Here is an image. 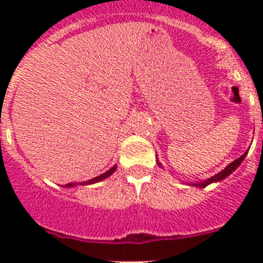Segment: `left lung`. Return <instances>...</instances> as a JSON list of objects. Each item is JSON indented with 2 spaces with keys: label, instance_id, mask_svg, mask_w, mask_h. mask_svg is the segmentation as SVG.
I'll list each match as a JSON object with an SVG mask.
<instances>
[{
  "label": "left lung",
  "instance_id": "8db88e82",
  "mask_svg": "<svg viewBox=\"0 0 263 263\" xmlns=\"http://www.w3.org/2000/svg\"><path fill=\"white\" fill-rule=\"evenodd\" d=\"M246 154H247V153H246ZM246 154H243V156H241V157H239L237 160L233 161L232 164H229L228 166H227V168L224 169V171H221V172L217 173L216 176H213V177H210V179L206 180V181H203V183H198V184L192 183V185H196V187H202V188H203V187H206V185H209V184H210V183H213V181H220V180L225 179L227 176L231 175V173H232L233 171H235V169H236L237 166H239V165L241 164V161L245 160Z\"/></svg>",
  "mask_w": 263,
  "mask_h": 263
}]
</instances>
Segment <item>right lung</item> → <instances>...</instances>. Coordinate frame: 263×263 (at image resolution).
<instances>
[{
    "instance_id": "1",
    "label": "right lung",
    "mask_w": 263,
    "mask_h": 263,
    "mask_svg": "<svg viewBox=\"0 0 263 263\" xmlns=\"http://www.w3.org/2000/svg\"><path fill=\"white\" fill-rule=\"evenodd\" d=\"M115 171H116V166H113V168H111V169H109V171H107V172H105V173H103V175L98 176V177H94V179L88 180V181H86V183H84V184H92V183H98V181H101V180H103V179H106V177H109V176H110L111 173L115 172ZM72 185H73V184H72V183H68V184H65V187H72Z\"/></svg>"
}]
</instances>
